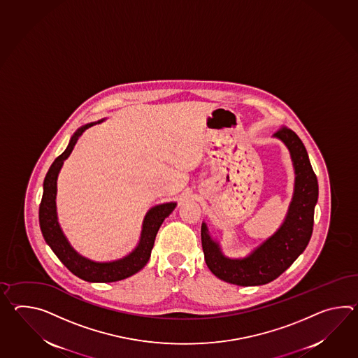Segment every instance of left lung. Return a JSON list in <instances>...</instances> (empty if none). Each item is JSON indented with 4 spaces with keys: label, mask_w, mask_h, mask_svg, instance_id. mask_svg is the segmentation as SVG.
Returning a JSON list of instances; mask_svg holds the SVG:
<instances>
[{
    "label": "left lung",
    "mask_w": 358,
    "mask_h": 358,
    "mask_svg": "<svg viewBox=\"0 0 358 358\" xmlns=\"http://www.w3.org/2000/svg\"><path fill=\"white\" fill-rule=\"evenodd\" d=\"M275 138L285 145L294 168V191L284 222L273 235L243 258L223 255L220 243L201 223V245L208 268L217 278L238 286L268 284L287 270L302 255L313 231L318 183L302 140L289 128L278 131Z\"/></svg>",
    "instance_id": "8db88e82"
}]
</instances>
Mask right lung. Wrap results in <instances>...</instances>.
Listing matches in <instances>:
<instances>
[{
	"instance_id": "1",
	"label": "right lung",
	"mask_w": 358,
	"mask_h": 358,
	"mask_svg": "<svg viewBox=\"0 0 358 358\" xmlns=\"http://www.w3.org/2000/svg\"><path fill=\"white\" fill-rule=\"evenodd\" d=\"M105 120L91 122L78 128L73 134L66 149L62 155L56 158L51 164L48 175L43 181V194L40 204V227L45 241L52 249L56 257L64 266L76 276L88 282H114L129 278L146 266L150 259L151 249L154 247L155 236L160 226L168 215L173 212L177 203L169 201L154 206L143 217L141 235L135 249L115 261L99 262L80 255L69 240L65 236L62 226L57 220L56 210V194H57V177L63 167L64 160L68 159L80 135L92 126L101 123Z\"/></svg>"
}]
</instances>
